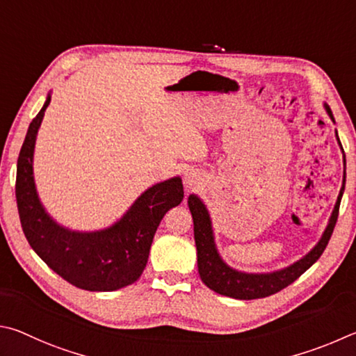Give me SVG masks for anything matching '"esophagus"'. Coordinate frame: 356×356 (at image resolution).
Wrapping results in <instances>:
<instances>
[{
	"label": "esophagus",
	"mask_w": 356,
	"mask_h": 356,
	"mask_svg": "<svg viewBox=\"0 0 356 356\" xmlns=\"http://www.w3.org/2000/svg\"><path fill=\"white\" fill-rule=\"evenodd\" d=\"M186 183H188V184H192V183H194V178H192L191 175H186Z\"/></svg>",
	"instance_id": "esophagus-1"
}]
</instances>
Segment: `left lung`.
<instances>
[{
	"label": "left lung",
	"mask_w": 356,
	"mask_h": 356,
	"mask_svg": "<svg viewBox=\"0 0 356 356\" xmlns=\"http://www.w3.org/2000/svg\"><path fill=\"white\" fill-rule=\"evenodd\" d=\"M327 109V114L334 122V117L332 114V109L328 104H323ZM336 139L341 145V140L338 137V131H336ZM342 148V145H341ZM344 153V152H342ZM346 164V156H344ZM346 188V170H344V181H342V188L339 191L338 200H336L334 209L330 217V222L323 232L321 241L317 245L311 250L307 257L298 259L289 267H284L282 270L270 272V273H245L239 272L229 267L225 261L220 258L219 252H217L216 242H214V233L213 227H211V217L208 214V209L204 207L203 202L197 195H189L188 204L194 219V239L197 245V263H198V273H200L202 282L208 286L209 289L220 296L239 298V300H253V298H263L269 297L275 292L284 289L286 286L294 283L296 280L307 272L311 266H313L321 254L328 245V241L332 238L333 229L338 220L339 214V204L342 194H344Z\"/></svg>",
	"instance_id": "left-lung-1"
}]
</instances>
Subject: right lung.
I'll use <instances>...</instances> for the list:
<instances>
[{
	"mask_svg": "<svg viewBox=\"0 0 356 356\" xmlns=\"http://www.w3.org/2000/svg\"><path fill=\"white\" fill-rule=\"evenodd\" d=\"M49 102L48 95L31 122L18 154L15 197L23 233L49 269L79 289L108 292L133 284L145 269L162 217L183 202L181 178L148 188L109 228L79 233L58 225L42 207L33 173L37 131Z\"/></svg>",
	"mask_w": 356,
	"mask_h": 356,
	"instance_id": "right-lung-1",
	"label": "right lung"
}]
</instances>
